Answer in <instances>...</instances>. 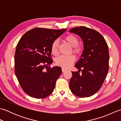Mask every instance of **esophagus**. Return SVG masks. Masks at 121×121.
<instances>
[{
  "label": "esophagus",
  "instance_id": "esophagus-1",
  "mask_svg": "<svg viewBox=\"0 0 121 121\" xmlns=\"http://www.w3.org/2000/svg\"><path fill=\"white\" fill-rule=\"evenodd\" d=\"M66 70L65 69V68H62V72H65V71H66Z\"/></svg>",
  "mask_w": 121,
  "mask_h": 121
}]
</instances>
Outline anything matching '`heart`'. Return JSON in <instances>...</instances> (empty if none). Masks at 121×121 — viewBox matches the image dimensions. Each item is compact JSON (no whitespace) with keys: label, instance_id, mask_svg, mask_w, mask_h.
<instances>
[{"label":"heart","instance_id":"obj_1","mask_svg":"<svg viewBox=\"0 0 121 121\" xmlns=\"http://www.w3.org/2000/svg\"><path fill=\"white\" fill-rule=\"evenodd\" d=\"M65 40L70 44L72 48V52L77 56H79L81 53V48L79 47V40L76 36L69 35L65 38ZM59 41L56 39L53 42L51 46V51L53 55L56 56L58 53ZM75 56L73 55L68 56H61L56 59V65L63 68H69L75 62Z\"/></svg>","mask_w":121,"mask_h":121}]
</instances>
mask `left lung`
I'll list each match as a JSON object with an SVG mask.
<instances>
[{
	"instance_id": "8db88e82",
	"label": "left lung",
	"mask_w": 121,
	"mask_h": 121,
	"mask_svg": "<svg viewBox=\"0 0 121 121\" xmlns=\"http://www.w3.org/2000/svg\"><path fill=\"white\" fill-rule=\"evenodd\" d=\"M70 32L79 35L84 46L81 58L75 65L79 70L72 72L70 88L79 97L91 96L101 88L108 72V46L104 37L93 29L79 26L71 29Z\"/></svg>"
}]
</instances>
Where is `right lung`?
<instances>
[{"label": "right lung", "mask_w": 121, "mask_h": 121, "mask_svg": "<svg viewBox=\"0 0 121 121\" xmlns=\"http://www.w3.org/2000/svg\"><path fill=\"white\" fill-rule=\"evenodd\" d=\"M66 30L36 27L26 32L17 45L14 72L23 91L37 99L47 97L53 92L61 68H51V46Z\"/></svg>", "instance_id": "right-lung-1"}]
</instances>
